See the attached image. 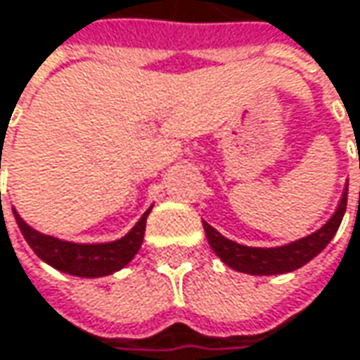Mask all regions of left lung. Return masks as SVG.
I'll list each match as a JSON object with an SVG mask.
<instances>
[{"mask_svg": "<svg viewBox=\"0 0 360 360\" xmlns=\"http://www.w3.org/2000/svg\"><path fill=\"white\" fill-rule=\"evenodd\" d=\"M347 197H349V183L342 191V199L336 207L335 215L321 229H316L314 233L306 236L302 240H296L280 248H250V245L231 242L205 221H203V229H205L211 250L219 256L224 264L238 272L252 274V276L294 272L308 264L314 256H319L328 245V242L335 238L336 229L347 211Z\"/></svg>", "mask_w": 360, "mask_h": 360, "instance_id": "8db88e82", "label": "left lung"}]
</instances>
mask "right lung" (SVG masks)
<instances>
[{
  "mask_svg": "<svg viewBox=\"0 0 360 360\" xmlns=\"http://www.w3.org/2000/svg\"><path fill=\"white\" fill-rule=\"evenodd\" d=\"M149 213L150 207L143 213V217L124 238L106 243L64 242V240L36 231L34 227L25 224L15 210H13V217L18 221V227L25 238V242L30 243V248L39 259H44L52 268L70 274V276L101 278V276L118 272L136 256L145 238V226H147Z\"/></svg>",
  "mask_w": 360,
  "mask_h": 360,
  "instance_id": "obj_1",
  "label": "right lung"
}]
</instances>
